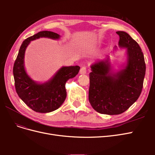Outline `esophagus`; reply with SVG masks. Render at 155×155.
<instances>
[{"label": "esophagus", "mask_w": 155, "mask_h": 155, "mask_svg": "<svg viewBox=\"0 0 155 155\" xmlns=\"http://www.w3.org/2000/svg\"><path fill=\"white\" fill-rule=\"evenodd\" d=\"M87 73V67H83L80 69V74H85Z\"/></svg>", "instance_id": "obj_1"}]
</instances>
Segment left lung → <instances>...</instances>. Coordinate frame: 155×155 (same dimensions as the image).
Wrapping results in <instances>:
<instances>
[{"label": "left lung", "instance_id": "8db88e82", "mask_svg": "<svg viewBox=\"0 0 155 155\" xmlns=\"http://www.w3.org/2000/svg\"><path fill=\"white\" fill-rule=\"evenodd\" d=\"M120 47L127 49V67L112 74L108 61L97 62L91 66L88 100L95 110L101 114L123 113L138 100L143 88L145 74L144 56L137 42L125 31H118Z\"/></svg>", "mask_w": 155, "mask_h": 155}]
</instances>
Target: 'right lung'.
<instances>
[{
	"label": "right lung",
	"mask_w": 155,
	"mask_h": 155,
	"mask_svg": "<svg viewBox=\"0 0 155 155\" xmlns=\"http://www.w3.org/2000/svg\"><path fill=\"white\" fill-rule=\"evenodd\" d=\"M45 37L57 39L59 35L50 31H42L26 39L21 46L13 68L15 87L18 96L30 109L37 112L54 111L66 99L65 83L78 74L79 66L64 67L47 83L37 84L28 76L24 67L25 52L30 41Z\"/></svg>",
	"instance_id": "1"
}]
</instances>
